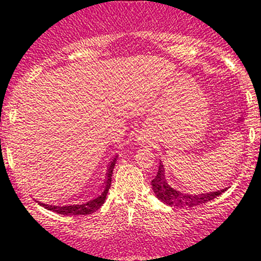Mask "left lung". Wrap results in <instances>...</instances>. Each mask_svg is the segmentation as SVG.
<instances>
[{
    "mask_svg": "<svg viewBox=\"0 0 261 261\" xmlns=\"http://www.w3.org/2000/svg\"><path fill=\"white\" fill-rule=\"evenodd\" d=\"M151 187H153L154 195L156 196V199L161 200L163 204L168 205V206H174V208H193V206L205 204V202L216 199L217 196H220L221 193L227 190V188H225V190L214 191V192L196 193V195L184 193L181 191L175 190L174 187L170 186L166 180L165 167H163L162 163H159L156 176L151 180Z\"/></svg>",
    "mask_w": 261,
    "mask_h": 261,
    "instance_id": "obj_1",
    "label": "left lung"
}]
</instances>
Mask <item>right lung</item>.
Returning a JSON list of instances; mask_svg holds the SVG:
<instances>
[{
  "mask_svg": "<svg viewBox=\"0 0 261 261\" xmlns=\"http://www.w3.org/2000/svg\"><path fill=\"white\" fill-rule=\"evenodd\" d=\"M117 155L112 159L110 167H108L107 171V179H106L105 188L95 199L90 200V201L84 202V204H73V205H64V206H59V205H48L44 202H39V204L43 206V208L48 209V211H52L55 213L64 214V216H86V214H91L94 212L98 211L106 201V197H107L108 190L111 187V179H112V171H114L115 163H116Z\"/></svg>",
  "mask_w": 261,
  "mask_h": 261,
  "instance_id": "add662e5",
  "label": "right lung"
}]
</instances>
